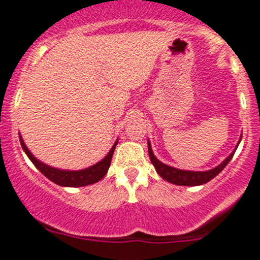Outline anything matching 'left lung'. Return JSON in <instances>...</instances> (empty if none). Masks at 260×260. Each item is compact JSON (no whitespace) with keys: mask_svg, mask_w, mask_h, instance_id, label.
Wrapping results in <instances>:
<instances>
[{"mask_svg":"<svg viewBox=\"0 0 260 260\" xmlns=\"http://www.w3.org/2000/svg\"><path fill=\"white\" fill-rule=\"evenodd\" d=\"M240 142H241V138H240L239 143H237L234 152H232L221 165H218L217 167H214V169L208 170V171H186V170L175 169L172 166H169L166 165V163L160 162V160L155 157L154 153H153L152 145H150L149 140H148V152H149L150 162L154 166L157 174L159 175L162 179H165L166 181H169L175 185H180V186H198V185L207 184L208 181H211L212 179H214V177L226 167L227 163H229L230 160L232 159V157H234Z\"/></svg>","mask_w":260,"mask_h":260,"instance_id":"obj_1","label":"left lung"}]
</instances>
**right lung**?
Here are the masks:
<instances>
[{
	"label": "right lung",
	"instance_id": "obj_1",
	"mask_svg": "<svg viewBox=\"0 0 260 260\" xmlns=\"http://www.w3.org/2000/svg\"><path fill=\"white\" fill-rule=\"evenodd\" d=\"M20 138V144L23 147L24 152L28 155L29 159L33 162V165L36 166L37 169L44 175L48 180H51L54 184L60 185V186H68V187H80V186H86V185H91L98 182L100 180H102L105 177V175L107 174L108 169H110L111 159H112L113 152H115V148L117 145V140L115 142V144L112 145L110 152L107 153L105 158L100 162H97L95 165L90 166V167H86L84 170H78V171H70V170H61L56 169V167H52V166L46 165V163L41 162L39 159H37L33 154H31L30 150L28 149V147L24 143L21 135H19Z\"/></svg>",
	"mask_w": 260,
	"mask_h": 260
}]
</instances>
